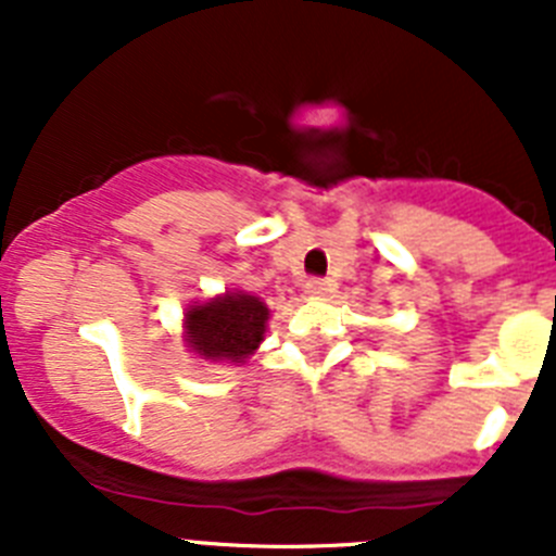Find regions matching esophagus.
I'll use <instances>...</instances> for the list:
<instances>
[{"instance_id": "obj_1", "label": "esophagus", "mask_w": 556, "mask_h": 556, "mask_svg": "<svg viewBox=\"0 0 556 556\" xmlns=\"http://www.w3.org/2000/svg\"><path fill=\"white\" fill-rule=\"evenodd\" d=\"M333 289V283L328 281V278H308L306 283V292L308 294H317V298H323V294H328Z\"/></svg>"}]
</instances>
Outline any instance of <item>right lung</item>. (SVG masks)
I'll list each match as a JSON object with an SVG mask.
<instances>
[{
    "label": "right lung",
    "mask_w": 556,
    "mask_h": 556,
    "mask_svg": "<svg viewBox=\"0 0 556 556\" xmlns=\"http://www.w3.org/2000/svg\"><path fill=\"white\" fill-rule=\"evenodd\" d=\"M267 306L253 294H225L186 314L191 351L205 358L244 362L267 331Z\"/></svg>",
    "instance_id": "1"
}]
</instances>
